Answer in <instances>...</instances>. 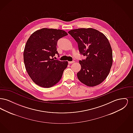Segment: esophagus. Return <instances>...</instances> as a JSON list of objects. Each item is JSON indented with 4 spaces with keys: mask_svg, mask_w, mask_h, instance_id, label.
<instances>
[{
    "mask_svg": "<svg viewBox=\"0 0 133 133\" xmlns=\"http://www.w3.org/2000/svg\"><path fill=\"white\" fill-rule=\"evenodd\" d=\"M74 62H75L74 61H69V62H68V63L72 64L73 63H74Z\"/></svg>",
    "mask_w": 133,
    "mask_h": 133,
    "instance_id": "34e87169",
    "label": "esophagus"
}]
</instances>
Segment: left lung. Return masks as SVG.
Masks as SVG:
<instances>
[{"instance_id": "8db88e82", "label": "left lung", "mask_w": 133, "mask_h": 133, "mask_svg": "<svg viewBox=\"0 0 133 133\" xmlns=\"http://www.w3.org/2000/svg\"><path fill=\"white\" fill-rule=\"evenodd\" d=\"M68 33L78 43L80 54L86 59L80 60L79 80L89 87L103 82L108 76L113 64V53L106 36L92 28L71 30Z\"/></svg>"}]
</instances>
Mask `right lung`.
I'll return each mask as SVG.
<instances>
[{"label": "right lung", "mask_w": 133, "mask_h": 133, "mask_svg": "<svg viewBox=\"0 0 133 133\" xmlns=\"http://www.w3.org/2000/svg\"><path fill=\"white\" fill-rule=\"evenodd\" d=\"M67 35L62 30L44 28L33 33L27 40L23 52L24 63L28 74L38 86L50 88L60 80L68 62L51 57L58 54L57 41Z\"/></svg>", "instance_id": "obj_1"}]
</instances>
